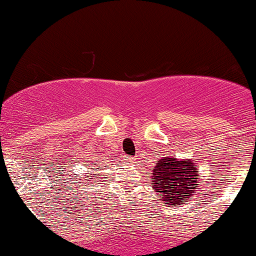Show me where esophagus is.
I'll return each instance as SVG.
<instances>
[{"instance_id":"1","label":"esophagus","mask_w":256,"mask_h":256,"mask_svg":"<svg viewBox=\"0 0 256 256\" xmlns=\"http://www.w3.org/2000/svg\"><path fill=\"white\" fill-rule=\"evenodd\" d=\"M125 160L128 161V164H132V162H134V158H125Z\"/></svg>"}]
</instances>
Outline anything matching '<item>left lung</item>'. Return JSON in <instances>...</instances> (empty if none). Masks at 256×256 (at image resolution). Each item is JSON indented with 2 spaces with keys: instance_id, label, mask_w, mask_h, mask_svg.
Masks as SVG:
<instances>
[{
  "instance_id": "obj_1",
  "label": "left lung",
  "mask_w": 256,
  "mask_h": 256,
  "mask_svg": "<svg viewBox=\"0 0 256 256\" xmlns=\"http://www.w3.org/2000/svg\"><path fill=\"white\" fill-rule=\"evenodd\" d=\"M198 174L192 158H161L152 168V189L162 204L178 207L194 198L200 183Z\"/></svg>"
}]
</instances>
